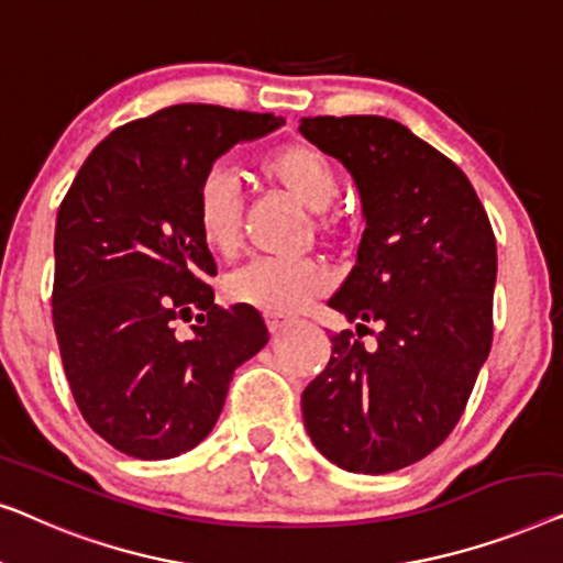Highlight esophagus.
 <instances>
[{
    "mask_svg": "<svg viewBox=\"0 0 563 563\" xmlns=\"http://www.w3.org/2000/svg\"><path fill=\"white\" fill-rule=\"evenodd\" d=\"M265 323H267V329L273 331V334H278V331L290 327L292 319H290V316H283V313H265Z\"/></svg>",
    "mask_w": 563,
    "mask_h": 563,
    "instance_id": "1",
    "label": "esophagus"
}]
</instances>
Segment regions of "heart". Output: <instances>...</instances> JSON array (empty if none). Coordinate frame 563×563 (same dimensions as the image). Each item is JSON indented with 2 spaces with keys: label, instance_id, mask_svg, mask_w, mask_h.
<instances>
[{
  "label": "heart",
  "instance_id": "1",
  "mask_svg": "<svg viewBox=\"0 0 563 563\" xmlns=\"http://www.w3.org/2000/svg\"><path fill=\"white\" fill-rule=\"evenodd\" d=\"M257 170L267 184L313 211L311 227L323 240L336 242L344 234L346 219L331 211L339 196V173L323 150L303 140L283 142L257 157ZM242 221L244 203L234 178L219 168L206 173L196 196V224L206 247L219 257H234L242 244ZM327 288L329 271L316 257H267L229 275L224 296L265 313H292Z\"/></svg>",
  "mask_w": 563,
  "mask_h": 563
}]
</instances>
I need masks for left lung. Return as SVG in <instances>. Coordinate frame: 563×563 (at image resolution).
<instances>
[{
  "label": "left lung",
  "instance_id": "left-lung-1",
  "mask_svg": "<svg viewBox=\"0 0 563 563\" xmlns=\"http://www.w3.org/2000/svg\"><path fill=\"white\" fill-rule=\"evenodd\" d=\"M300 132L344 163L367 219L357 265L329 306L377 322L375 351L350 329L300 398L329 462L387 474L421 462L462 418L493 346L497 244L456 163L385 117H303Z\"/></svg>",
  "mask_w": 563,
  "mask_h": 563
}]
</instances>
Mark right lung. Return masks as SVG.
Wrapping results in <instances>:
<instances>
[{"label":"right lung","instance_id":"obj_1","mask_svg":"<svg viewBox=\"0 0 563 563\" xmlns=\"http://www.w3.org/2000/svg\"><path fill=\"white\" fill-rule=\"evenodd\" d=\"M280 124L213 104L161 109L101 140L60 201L51 300L63 369L84 421L126 456L201 443L234 369L271 339L255 308L213 303L196 196L219 155Z\"/></svg>","mask_w":563,"mask_h":563}]
</instances>
